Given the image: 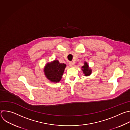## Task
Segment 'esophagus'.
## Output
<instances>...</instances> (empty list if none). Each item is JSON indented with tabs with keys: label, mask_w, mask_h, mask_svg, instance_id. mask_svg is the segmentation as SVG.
<instances>
[{
	"label": "esophagus",
	"mask_w": 130,
	"mask_h": 130,
	"mask_svg": "<svg viewBox=\"0 0 130 130\" xmlns=\"http://www.w3.org/2000/svg\"><path fill=\"white\" fill-rule=\"evenodd\" d=\"M74 65V63L72 62H69V65L70 67H72Z\"/></svg>",
	"instance_id": "1"
}]
</instances>
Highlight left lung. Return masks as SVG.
<instances>
[{
  "label": "left lung",
  "instance_id": "obj_1",
  "mask_svg": "<svg viewBox=\"0 0 130 130\" xmlns=\"http://www.w3.org/2000/svg\"><path fill=\"white\" fill-rule=\"evenodd\" d=\"M82 70L85 76L90 75L92 73V69L89 66L88 64L86 61L84 63V65L82 67Z\"/></svg>",
  "mask_w": 130,
  "mask_h": 130
}]
</instances>
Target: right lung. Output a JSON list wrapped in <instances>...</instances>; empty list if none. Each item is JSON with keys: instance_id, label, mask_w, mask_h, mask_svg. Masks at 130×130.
Returning a JSON list of instances; mask_svg holds the SVG:
<instances>
[{"instance_id": "obj_1", "label": "right lung", "mask_w": 130, "mask_h": 130, "mask_svg": "<svg viewBox=\"0 0 130 130\" xmlns=\"http://www.w3.org/2000/svg\"><path fill=\"white\" fill-rule=\"evenodd\" d=\"M66 66V64L60 63L58 60H55L45 64L44 68V74L51 82L58 83L62 78Z\"/></svg>"}]
</instances>
